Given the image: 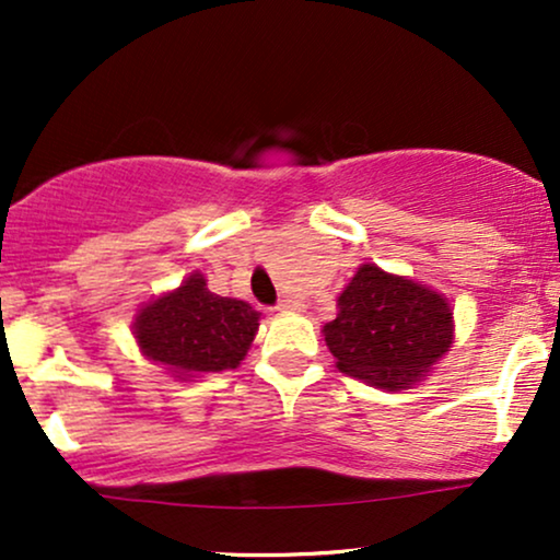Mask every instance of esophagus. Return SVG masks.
<instances>
[{
	"label": "esophagus",
	"instance_id": "esophagus-1",
	"mask_svg": "<svg viewBox=\"0 0 560 560\" xmlns=\"http://www.w3.org/2000/svg\"><path fill=\"white\" fill-rule=\"evenodd\" d=\"M276 311H281V313L300 311V302H298V300H289V298H284V300H279V305H276Z\"/></svg>",
	"mask_w": 560,
	"mask_h": 560
}]
</instances>
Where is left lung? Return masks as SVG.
<instances>
[{"instance_id":"left-lung-1","label":"left lung","mask_w":560,"mask_h":560,"mask_svg":"<svg viewBox=\"0 0 560 560\" xmlns=\"http://www.w3.org/2000/svg\"><path fill=\"white\" fill-rule=\"evenodd\" d=\"M324 326L337 369L378 389H410L453 345V311L440 292L365 262Z\"/></svg>"}]
</instances>
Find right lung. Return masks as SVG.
Returning a JSON list of instances; mask_svg holds the SVG:
<instances>
[{"label":"right lung","mask_w":560,"mask_h":560,"mask_svg":"<svg viewBox=\"0 0 560 560\" xmlns=\"http://www.w3.org/2000/svg\"><path fill=\"white\" fill-rule=\"evenodd\" d=\"M260 313L249 302L210 292L202 273L141 305L133 337L150 361L176 378L236 369L247 355Z\"/></svg>","instance_id":"right-lung-1"}]
</instances>
